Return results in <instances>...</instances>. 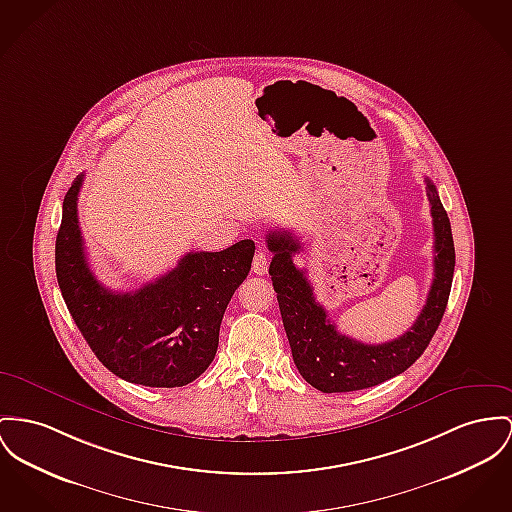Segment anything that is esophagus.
Wrapping results in <instances>:
<instances>
[{"mask_svg": "<svg viewBox=\"0 0 512 512\" xmlns=\"http://www.w3.org/2000/svg\"><path fill=\"white\" fill-rule=\"evenodd\" d=\"M268 266H270V256L266 254V250L260 248V250L254 254L252 272L256 273V275H264V273L268 272Z\"/></svg>", "mask_w": 512, "mask_h": 512, "instance_id": "obj_1", "label": "esophagus"}]
</instances>
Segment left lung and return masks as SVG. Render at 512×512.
I'll use <instances>...</instances> for the list:
<instances>
[{"label":"left lung","mask_w":512,"mask_h":512,"mask_svg":"<svg viewBox=\"0 0 512 512\" xmlns=\"http://www.w3.org/2000/svg\"><path fill=\"white\" fill-rule=\"evenodd\" d=\"M425 182L435 231V277L417 320L396 340L375 345L340 334L326 308L316 303L307 272L293 262L301 242L287 231H270L266 235L273 252L270 275L293 361L316 390L326 394L353 392L400 375L421 357L437 332L448 303L456 256L450 221L437 188L429 178Z\"/></svg>","instance_id":"8db88e82"}]
</instances>
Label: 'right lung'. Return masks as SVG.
Returning a JSON list of instances; mask_svg holds the SVG:
<instances>
[{"label":"right lung","mask_w":512,"mask_h":512,"mask_svg":"<svg viewBox=\"0 0 512 512\" xmlns=\"http://www.w3.org/2000/svg\"><path fill=\"white\" fill-rule=\"evenodd\" d=\"M79 174L64 198L56 277L69 314L104 367L151 388L184 386L211 365L233 293L250 272L254 240L221 252H188L178 266L130 293L91 272L77 219Z\"/></svg>","instance_id":"obj_1"}]
</instances>
